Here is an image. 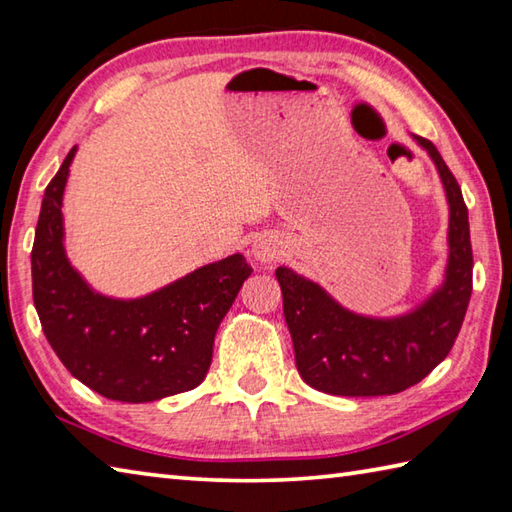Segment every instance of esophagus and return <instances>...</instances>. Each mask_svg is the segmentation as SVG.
<instances>
[{"label": "esophagus", "instance_id": "1", "mask_svg": "<svg viewBox=\"0 0 512 512\" xmlns=\"http://www.w3.org/2000/svg\"><path fill=\"white\" fill-rule=\"evenodd\" d=\"M252 254L260 263H269L280 256V243L274 236H258L252 245Z\"/></svg>", "mask_w": 512, "mask_h": 512}]
</instances>
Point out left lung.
Segmentation results:
<instances>
[{"mask_svg":"<svg viewBox=\"0 0 512 512\" xmlns=\"http://www.w3.org/2000/svg\"><path fill=\"white\" fill-rule=\"evenodd\" d=\"M413 141L431 156L448 203V260L431 296L400 316H362L294 269H276L298 373L322 393L371 398L409 389L448 356L462 329L473 291L468 210L435 145L415 134Z\"/></svg>","mask_w":512,"mask_h":512,"instance_id":"obj_1","label":"left lung"}]
</instances>
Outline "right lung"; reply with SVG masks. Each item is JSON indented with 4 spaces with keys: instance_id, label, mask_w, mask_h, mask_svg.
<instances>
[{
    "instance_id": "obj_1",
    "label": "right lung",
    "mask_w": 512,
    "mask_h": 512,
    "mask_svg": "<svg viewBox=\"0 0 512 512\" xmlns=\"http://www.w3.org/2000/svg\"><path fill=\"white\" fill-rule=\"evenodd\" d=\"M77 145L44 192L30 254L33 300L46 340L79 382L108 400L154 402L198 387L214 336L252 274L243 254L194 269L141 298H110L70 265L64 190Z\"/></svg>"
}]
</instances>
